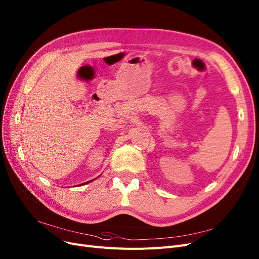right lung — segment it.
Returning <instances> with one entry per match:
<instances>
[{"instance_id": "right-lung-1", "label": "right lung", "mask_w": 259, "mask_h": 259, "mask_svg": "<svg viewBox=\"0 0 259 259\" xmlns=\"http://www.w3.org/2000/svg\"><path fill=\"white\" fill-rule=\"evenodd\" d=\"M96 180V179H95ZM95 180H91V181H89V182H86V183H82V185H86V184H88V183H90V182H92V181H95Z\"/></svg>"}]
</instances>
